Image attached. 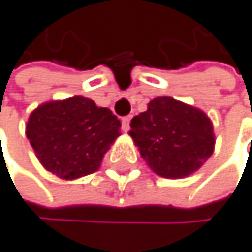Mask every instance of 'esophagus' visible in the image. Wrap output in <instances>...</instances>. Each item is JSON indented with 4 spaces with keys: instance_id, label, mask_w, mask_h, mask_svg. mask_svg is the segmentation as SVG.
Returning <instances> with one entry per match:
<instances>
[{
    "instance_id": "34e87169",
    "label": "esophagus",
    "mask_w": 252,
    "mask_h": 252,
    "mask_svg": "<svg viewBox=\"0 0 252 252\" xmlns=\"http://www.w3.org/2000/svg\"><path fill=\"white\" fill-rule=\"evenodd\" d=\"M129 123H131V117H125L121 120V129H123L125 132L129 131Z\"/></svg>"
}]
</instances>
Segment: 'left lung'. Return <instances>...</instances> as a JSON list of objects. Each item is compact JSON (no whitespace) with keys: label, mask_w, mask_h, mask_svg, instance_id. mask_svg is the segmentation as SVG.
<instances>
[{"label":"left lung","mask_w":252,"mask_h":252,"mask_svg":"<svg viewBox=\"0 0 252 252\" xmlns=\"http://www.w3.org/2000/svg\"><path fill=\"white\" fill-rule=\"evenodd\" d=\"M135 146L156 174L187 178L214 153L215 134L210 118L198 107L171 96H159L131 120Z\"/></svg>","instance_id":"obj_1"}]
</instances>
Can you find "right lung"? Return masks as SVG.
I'll return each instance as SVG.
<instances>
[{"label": "right lung", "instance_id": "add662e5", "mask_svg": "<svg viewBox=\"0 0 252 252\" xmlns=\"http://www.w3.org/2000/svg\"><path fill=\"white\" fill-rule=\"evenodd\" d=\"M107 107L84 96L48 101L31 112L26 137L42 167L65 181L95 173L120 135Z\"/></svg>", "mask_w": 252, "mask_h": 252}]
</instances>
